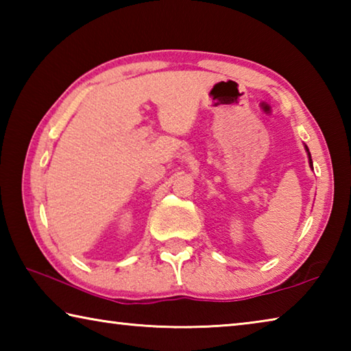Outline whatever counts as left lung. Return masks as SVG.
Here are the masks:
<instances>
[{"instance_id":"8db88e82","label":"left lung","mask_w":351,"mask_h":351,"mask_svg":"<svg viewBox=\"0 0 351 351\" xmlns=\"http://www.w3.org/2000/svg\"><path fill=\"white\" fill-rule=\"evenodd\" d=\"M306 148V152H308V147H305ZM308 156H310V164H311V167H313V161H311V154H310V152H308Z\"/></svg>"}]
</instances>
